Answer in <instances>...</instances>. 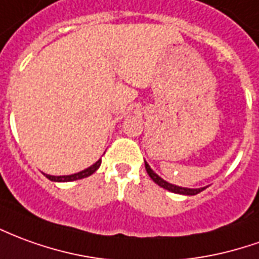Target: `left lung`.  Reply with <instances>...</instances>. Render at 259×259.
I'll use <instances>...</instances> for the list:
<instances>
[{"label":"left lung","mask_w":259,"mask_h":259,"mask_svg":"<svg viewBox=\"0 0 259 259\" xmlns=\"http://www.w3.org/2000/svg\"><path fill=\"white\" fill-rule=\"evenodd\" d=\"M144 165H146V171H147L148 177L151 178V180L154 181L157 185H160L161 188H164V189H167L169 192H174V193H181V195H196V193L202 192L203 189H206L207 186L205 188H198V189H191V188H182V186H177V185H172V184H169L167 181H164L161 177H158L157 174L150 168L147 162L144 161Z\"/></svg>","instance_id":"1"}]
</instances>
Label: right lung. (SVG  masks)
Instances as JSON below:
<instances>
[{"instance_id":"right-lung-1","label":"right lung","mask_w":259,"mask_h":259,"mask_svg":"<svg viewBox=\"0 0 259 259\" xmlns=\"http://www.w3.org/2000/svg\"><path fill=\"white\" fill-rule=\"evenodd\" d=\"M99 165H101V158H99L95 164H92L91 167H88L87 169H84V171H79V172L77 174H71V175H60V177L48 175V174H45V175H46V178H49L50 181H54V182H71V181L82 180V178L90 177V175H92V174L98 169Z\"/></svg>"}]
</instances>
